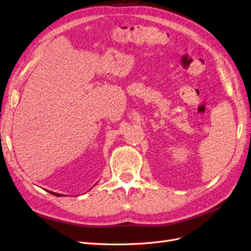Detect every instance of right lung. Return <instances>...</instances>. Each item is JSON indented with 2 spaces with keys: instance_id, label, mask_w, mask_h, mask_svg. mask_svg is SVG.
<instances>
[{
  "instance_id": "add662e5",
  "label": "right lung",
  "mask_w": 251,
  "mask_h": 251,
  "mask_svg": "<svg viewBox=\"0 0 251 251\" xmlns=\"http://www.w3.org/2000/svg\"><path fill=\"white\" fill-rule=\"evenodd\" d=\"M50 194L52 195H56V196H63V194H59V193H56V192H51V191H49Z\"/></svg>"
}]
</instances>
